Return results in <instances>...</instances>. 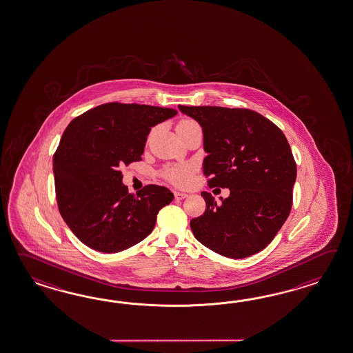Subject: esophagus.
<instances>
[{"instance_id": "1", "label": "esophagus", "mask_w": 353, "mask_h": 353, "mask_svg": "<svg viewBox=\"0 0 353 353\" xmlns=\"http://www.w3.org/2000/svg\"><path fill=\"white\" fill-rule=\"evenodd\" d=\"M186 196H188V194H185V192H179V191L174 192L176 200H182V199H185Z\"/></svg>"}]
</instances>
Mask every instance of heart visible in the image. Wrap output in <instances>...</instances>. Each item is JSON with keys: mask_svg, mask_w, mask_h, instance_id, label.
I'll return each mask as SVG.
<instances>
[{"mask_svg": "<svg viewBox=\"0 0 353 353\" xmlns=\"http://www.w3.org/2000/svg\"><path fill=\"white\" fill-rule=\"evenodd\" d=\"M192 128H199L196 121L191 120V119H183L177 123V132L182 130L192 129ZM192 165L190 164H174L170 165L164 170V177L165 180L170 181L176 186H186L191 180V174H192Z\"/></svg>", "mask_w": 353, "mask_h": 353, "instance_id": "b5f03b06", "label": "heart"}]
</instances>
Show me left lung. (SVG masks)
Returning a JSON list of instances; mask_svg holds the SVG:
<instances>
[{
	"label": "left lung",
	"instance_id": "left-lung-1",
	"mask_svg": "<svg viewBox=\"0 0 353 353\" xmlns=\"http://www.w3.org/2000/svg\"><path fill=\"white\" fill-rule=\"evenodd\" d=\"M179 108L203 129L208 185L230 189L221 204L201 192L205 212L190 222L195 239L225 258H248L265 249L290 215L297 173L282 130L246 108Z\"/></svg>",
	"mask_w": 353,
	"mask_h": 353
}]
</instances>
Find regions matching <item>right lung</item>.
Wrapping results in <instances>:
<instances>
[{"instance_id": "obj_1", "label": "right lung", "mask_w": 353, "mask_h": 353, "mask_svg": "<svg viewBox=\"0 0 353 353\" xmlns=\"http://www.w3.org/2000/svg\"><path fill=\"white\" fill-rule=\"evenodd\" d=\"M177 114L146 104H101L71 121L53 155L57 205L79 240L120 252L149 236L157 214L173 200L164 186L130 194L121 165L141 161L150 129Z\"/></svg>"}]
</instances>
